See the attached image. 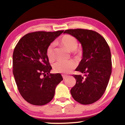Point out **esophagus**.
<instances>
[{
    "instance_id": "34e87169",
    "label": "esophagus",
    "mask_w": 125,
    "mask_h": 125,
    "mask_svg": "<svg viewBox=\"0 0 125 125\" xmlns=\"http://www.w3.org/2000/svg\"><path fill=\"white\" fill-rule=\"evenodd\" d=\"M62 77H63V79H65L67 77V76L65 75V74H62Z\"/></svg>"
}]
</instances>
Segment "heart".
Segmentation results:
<instances>
[{
  "mask_svg": "<svg viewBox=\"0 0 125 125\" xmlns=\"http://www.w3.org/2000/svg\"><path fill=\"white\" fill-rule=\"evenodd\" d=\"M60 44L70 52L76 50L78 46V42L74 37L71 35H64L61 39ZM54 44L51 43L48 46L46 49V56L50 61L54 60ZM76 64L74 61H59L56 63L53 66V70L55 72L61 73H69L75 68Z\"/></svg>",
  "mask_w": 125,
  "mask_h": 125,
  "instance_id": "heart-1",
  "label": "heart"
}]
</instances>
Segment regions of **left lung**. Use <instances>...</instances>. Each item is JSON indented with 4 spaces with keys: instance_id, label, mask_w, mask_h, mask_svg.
Listing matches in <instances>:
<instances>
[{
    "instance_id": "8db88e82",
    "label": "left lung",
    "mask_w": 125,
    "mask_h": 125,
    "mask_svg": "<svg viewBox=\"0 0 125 125\" xmlns=\"http://www.w3.org/2000/svg\"><path fill=\"white\" fill-rule=\"evenodd\" d=\"M69 34L81 43L82 59L75 71L83 74H74L76 84L71 94L76 101L89 104L98 100L105 92L112 73L111 53L105 39L91 30L69 29Z\"/></svg>"
}]
</instances>
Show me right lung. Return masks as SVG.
Segmentation results:
<instances>
[{"label":"right lung","mask_w":125,"mask_h":125,"mask_svg":"<svg viewBox=\"0 0 125 125\" xmlns=\"http://www.w3.org/2000/svg\"><path fill=\"white\" fill-rule=\"evenodd\" d=\"M63 31H35L23 36L13 53V73L21 96L33 105L52 100L57 85L63 80L60 73H51L46 56L48 46ZM43 75L44 78H42Z\"/></svg>","instance_id":"right-lung-1"}]
</instances>
